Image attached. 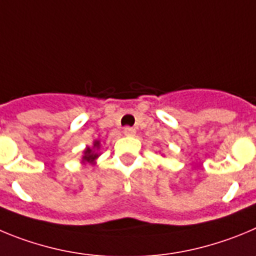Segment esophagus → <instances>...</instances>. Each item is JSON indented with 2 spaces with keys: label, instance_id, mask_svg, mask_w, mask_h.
Instances as JSON below:
<instances>
[{
  "label": "esophagus",
  "instance_id": "obj_1",
  "mask_svg": "<svg viewBox=\"0 0 256 256\" xmlns=\"http://www.w3.org/2000/svg\"><path fill=\"white\" fill-rule=\"evenodd\" d=\"M124 134H125L126 136H134V135L136 134V130L134 128H128H128H124Z\"/></svg>",
  "mask_w": 256,
  "mask_h": 256
}]
</instances>
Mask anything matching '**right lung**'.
<instances>
[{
	"instance_id": "1",
	"label": "right lung",
	"mask_w": 256,
	"mask_h": 256,
	"mask_svg": "<svg viewBox=\"0 0 256 256\" xmlns=\"http://www.w3.org/2000/svg\"><path fill=\"white\" fill-rule=\"evenodd\" d=\"M100 148V140H96L93 142V148H86L84 150V156H82V163H90L94 164L96 160L98 158L100 153H98V149Z\"/></svg>"
}]
</instances>
